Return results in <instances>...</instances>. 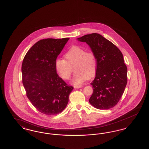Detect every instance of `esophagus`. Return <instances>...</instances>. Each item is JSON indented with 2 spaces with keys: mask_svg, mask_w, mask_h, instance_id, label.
Instances as JSON below:
<instances>
[{
  "mask_svg": "<svg viewBox=\"0 0 149 149\" xmlns=\"http://www.w3.org/2000/svg\"><path fill=\"white\" fill-rule=\"evenodd\" d=\"M83 85H75V86H74V88H75V89H79V88H81V87H83Z\"/></svg>",
  "mask_w": 149,
  "mask_h": 149,
  "instance_id": "1",
  "label": "esophagus"
}]
</instances>
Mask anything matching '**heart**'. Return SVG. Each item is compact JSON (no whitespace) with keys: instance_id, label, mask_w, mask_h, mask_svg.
I'll use <instances>...</instances> for the list:
<instances>
[{"instance_id":"b5f03b06","label":"heart","mask_w":149,"mask_h":149,"mask_svg":"<svg viewBox=\"0 0 149 149\" xmlns=\"http://www.w3.org/2000/svg\"><path fill=\"white\" fill-rule=\"evenodd\" d=\"M65 60L57 58L55 66L60 76L65 80L69 79L72 72V68L76 71L72 83L79 84L87 78L94 75L97 68V60L94 53L79 46H73L65 54Z\"/></svg>"}]
</instances>
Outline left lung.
I'll return each mask as SVG.
<instances>
[{"label": "left lung", "mask_w": 149, "mask_h": 149, "mask_svg": "<svg viewBox=\"0 0 149 149\" xmlns=\"http://www.w3.org/2000/svg\"><path fill=\"white\" fill-rule=\"evenodd\" d=\"M78 40L90 46L97 60L89 103L99 109L113 108L120 100L127 82V68L121 51L98 33L86 35Z\"/></svg>", "instance_id": "1"}]
</instances>
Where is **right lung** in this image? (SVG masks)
Wrapping results in <instances>:
<instances>
[{
	"mask_svg": "<svg viewBox=\"0 0 149 149\" xmlns=\"http://www.w3.org/2000/svg\"><path fill=\"white\" fill-rule=\"evenodd\" d=\"M69 38L40 40L28 51L22 65V83L29 100L40 112L51 116L67 106L74 88L57 74L55 60Z\"/></svg>",
	"mask_w": 149,
	"mask_h": 149,
	"instance_id": "1",
	"label": "right lung"
}]
</instances>
